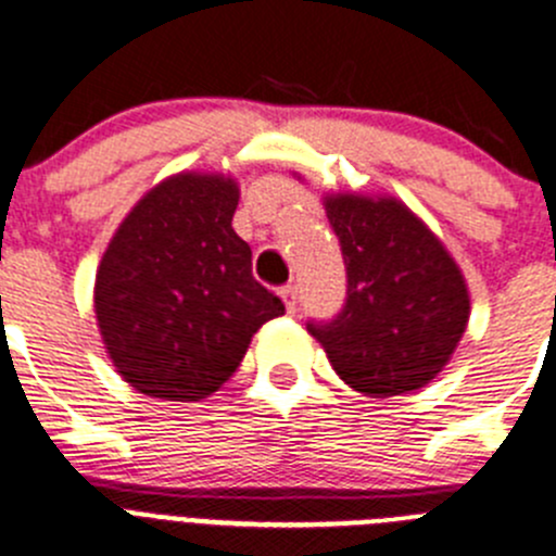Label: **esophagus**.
Wrapping results in <instances>:
<instances>
[{"instance_id": "esophagus-1", "label": "esophagus", "mask_w": 556, "mask_h": 556, "mask_svg": "<svg viewBox=\"0 0 556 556\" xmlns=\"http://www.w3.org/2000/svg\"><path fill=\"white\" fill-rule=\"evenodd\" d=\"M281 298L283 303H287L289 314H298V287H294V283H289V287L281 289Z\"/></svg>"}]
</instances>
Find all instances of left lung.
<instances>
[{
    "mask_svg": "<svg viewBox=\"0 0 556 556\" xmlns=\"http://www.w3.org/2000/svg\"><path fill=\"white\" fill-rule=\"evenodd\" d=\"M325 210L346 267V300L332 319L305 327L349 388L377 399L422 388L467 330L462 269L395 199L336 195Z\"/></svg>",
    "mask_w": 556,
    "mask_h": 556,
    "instance_id": "left-lung-1",
    "label": "left lung"
}]
</instances>
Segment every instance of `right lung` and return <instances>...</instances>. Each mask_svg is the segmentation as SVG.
<instances>
[{
    "label": "right lung",
    "mask_w": 556,
    "mask_h": 556,
    "mask_svg": "<svg viewBox=\"0 0 556 556\" xmlns=\"http://www.w3.org/2000/svg\"><path fill=\"white\" fill-rule=\"evenodd\" d=\"M237 185L177 174L123 220L94 281V314L116 371L168 401L213 395L245 357L253 332L281 316L253 278L251 245L231 229Z\"/></svg>",
    "instance_id": "1"
}]
</instances>
